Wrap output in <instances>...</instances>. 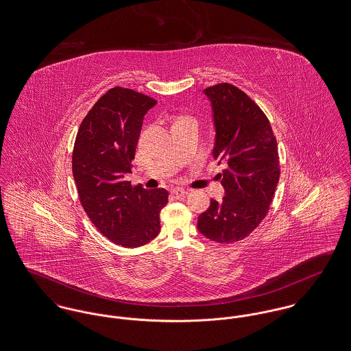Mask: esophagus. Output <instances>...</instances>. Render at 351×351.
<instances>
[{
	"mask_svg": "<svg viewBox=\"0 0 351 351\" xmlns=\"http://www.w3.org/2000/svg\"><path fill=\"white\" fill-rule=\"evenodd\" d=\"M172 193L176 195V196H186V195L189 193V191L184 189V188L178 186V188H173V189H172Z\"/></svg>",
	"mask_w": 351,
	"mask_h": 351,
	"instance_id": "1",
	"label": "esophagus"
}]
</instances>
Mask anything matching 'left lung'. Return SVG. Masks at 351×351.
<instances>
[{
    "instance_id": "obj_1",
    "label": "left lung",
    "mask_w": 351,
    "mask_h": 351,
    "mask_svg": "<svg viewBox=\"0 0 351 351\" xmlns=\"http://www.w3.org/2000/svg\"><path fill=\"white\" fill-rule=\"evenodd\" d=\"M215 128L212 156L224 165L226 196L210 200L197 230L212 241L243 240L264 220L280 179L277 142L268 118L244 91L229 83L203 90Z\"/></svg>"
}]
</instances>
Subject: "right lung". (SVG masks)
<instances>
[{
	"label": "right lung",
	"instance_id": "right-lung-1",
	"mask_svg": "<svg viewBox=\"0 0 351 351\" xmlns=\"http://www.w3.org/2000/svg\"><path fill=\"white\" fill-rule=\"evenodd\" d=\"M155 104L145 94L114 87L88 111L74 145L73 175L83 209L104 236L122 247L154 240L168 203L165 188H132L124 180L145 115Z\"/></svg>",
	"mask_w": 351,
	"mask_h": 351
}]
</instances>
